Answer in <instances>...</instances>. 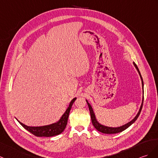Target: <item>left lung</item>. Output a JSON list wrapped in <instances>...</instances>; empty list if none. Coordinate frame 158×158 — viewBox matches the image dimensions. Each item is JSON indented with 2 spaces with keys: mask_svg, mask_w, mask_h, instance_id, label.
Segmentation results:
<instances>
[{
  "mask_svg": "<svg viewBox=\"0 0 158 158\" xmlns=\"http://www.w3.org/2000/svg\"><path fill=\"white\" fill-rule=\"evenodd\" d=\"M133 65L135 66V69H137V71L139 73V75L140 76V78L141 80V83H142V89H143V98H142V102H141V104L140 106V108L139 110V112H137V115L135 116V118L131 120L130 122H129L128 123L124 124L123 126H120V127H108V126H105L104 124H102L100 123H98V121L96 119V114H95V113L94 112V110L91 107V106L89 104V102L87 100L86 102L87 103L88 105V107H89V112H90V114H91V122H92V124L94 127H95V129H96L97 131L101 132L102 133H105V134H115V133H120V132H122L123 131H124L125 129H127L128 127H129L132 124H133L136 120L137 119V118L139 117V114H140L141 111V109H142V106H143V94H144V91H143V81L142 79V77L140 73V71H139V69L137 67V64L133 62Z\"/></svg>",
  "mask_w": 158,
  "mask_h": 158,
  "instance_id": "1",
  "label": "left lung"
}]
</instances>
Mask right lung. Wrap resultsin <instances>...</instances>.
I'll return each instance as SVG.
<instances>
[{
    "label": "right lung",
    "mask_w": 158,
    "mask_h": 158,
    "mask_svg": "<svg viewBox=\"0 0 158 158\" xmlns=\"http://www.w3.org/2000/svg\"><path fill=\"white\" fill-rule=\"evenodd\" d=\"M76 99L77 98H74L73 99L70 103H69L68 108L66 109L65 112H64L63 114L61 116L60 119L58 120L57 122L54 123L52 124H48V125L44 126L30 127L25 125V124L21 123L19 120H18L17 118L16 119L24 129H25L29 132H30L33 135H35V136L47 137L56 136V135H60V133H62L65 129L66 126H67V124L69 112H70L72 105L76 100Z\"/></svg>",
    "instance_id": "obj_1"
}]
</instances>
